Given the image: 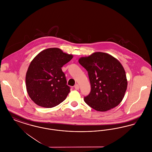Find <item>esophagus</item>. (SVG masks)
Masks as SVG:
<instances>
[{
  "mask_svg": "<svg viewBox=\"0 0 152 152\" xmlns=\"http://www.w3.org/2000/svg\"><path fill=\"white\" fill-rule=\"evenodd\" d=\"M74 87H75V89H76V90H78V89H79V86L78 84H76V85L74 86Z\"/></svg>",
  "mask_w": 152,
  "mask_h": 152,
  "instance_id": "1",
  "label": "esophagus"
}]
</instances>
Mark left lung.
Listing matches in <instances>:
<instances>
[{"instance_id":"8db88e82","label":"left lung","mask_w":152,"mask_h":152,"mask_svg":"<svg viewBox=\"0 0 152 152\" xmlns=\"http://www.w3.org/2000/svg\"><path fill=\"white\" fill-rule=\"evenodd\" d=\"M88 72L91 90L84 101L92 108L105 112L117 106L124 97L127 80L123 65L116 58L95 52L79 60Z\"/></svg>"}]
</instances>
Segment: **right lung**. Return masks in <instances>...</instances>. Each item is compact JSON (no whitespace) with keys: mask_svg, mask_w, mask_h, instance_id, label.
Instances as JSON below:
<instances>
[{"mask_svg":"<svg viewBox=\"0 0 152 152\" xmlns=\"http://www.w3.org/2000/svg\"><path fill=\"white\" fill-rule=\"evenodd\" d=\"M72 55L58 48L40 52L30 63L26 76L27 93L36 104L44 108L58 105L70 92L61 67L72 58Z\"/></svg>","mask_w":152,"mask_h":152,"instance_id":"add662e5","label":"right lung"}]
</instances>
